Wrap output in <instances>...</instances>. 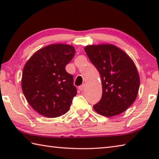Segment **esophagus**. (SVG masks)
<instances>
[{
  "label": "esophagus",
  "instance_id": "34e87169",
  "mask_svg": "<svg viewBox=\"0 0 159 159\" xmlns=\"http://www.w3.org/2000/svg\"><path fill=\"white\" fill-rule=\"evenodd\" d=\"M84 88H85V85L83 84V85L80 86V87H79V90H80V91H83V90H84Z\"/></svg>",
  "mask_w": 159,
  "mask_h": 159
}]
</instances>
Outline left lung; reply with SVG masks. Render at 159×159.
<instances>
[{
    "label": "left lung",
    "instance_id": "obj_1",
    "mask_svg": "<svg viewBox=\"0 0 159 159\" xmlns=\"http://www.w3.org/2000/svg\"><path fill=\"white\" fill-rule=\"evenodd\" d=\"M84 49L102 80V96L94 110L107 117L121 114L138 93L139 76L135 64L127 53L112 44L87 45Z\"/></svg>",
    "mask_w": 159,
    "mask_h": 159
}]
</instances>
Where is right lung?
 Segmentation results:
<instances>
[{
	"mask_svg": "<svg viewBox=\"0 0 159 159\" xmlns=\"http://www.w3.org/2000/svg\"><path fill=\"white\" fill-rule=\"evenodd\" d=\"M75 52L72 45H49L36 51L24 66L21 89L29 104L41 115L56 118L69 111L77 90L65 66Z\"/></svg>",
	"mask_w": 159,
	"mask_h": 159,
	"instance_id": "right-lung-1",
	"label": "right lung"
}]
</instances>
